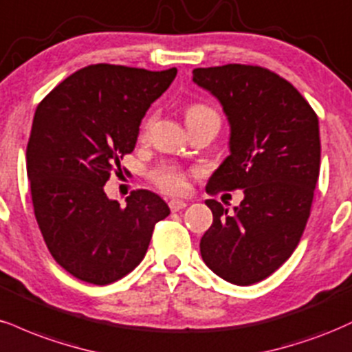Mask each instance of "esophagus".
<instances>
[{
	"instance_id": "1",
	"label": "esophagus",
	"mask_w": 352,
	"mask_h": 352,
	"mask_svg": "<svg viewBox=\"0 0 352 352\" xmlns=\"http://www.w3.org/2000/svg\"><path fill=\"white\" fill-rule=\"evenodd\" d=\"M186 206H188V202H186V201H181V199H171V201H169V209H171L173 212H177V210L184 209Z\"/></svg>"
}]
</instances>
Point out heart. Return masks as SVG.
Here are the masks:
<instances>
[{"label":"heart","instance_id":"heart-1","mask_svg":"<svg viewBox=\"0 0 352 352\" xmlns=\"http://www.w3.org/2000/svg\"><path fill=\"white\" fill-rule=\"evenodd\" d=\"M209 110L202 105H192L191 109L188 110V113H194V111H204ZM153 122V118H148L144 122V128L143 133H146L148 128H150ZM151 181L155 183L161 191L168 192V194H181L186 191L188 188V183H186V175L183 173V169L175 166V164H160L158 168H155L151 171Z\"/></svg>","mask_w":352,"mask_h":352}]
</instances>
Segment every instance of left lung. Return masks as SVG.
I'll return each instance as SVG.
<instances>
[{
  "label": "left lung",
  "mask_w": 352,
  "mask_h": 352,
  "mask_svg": "<svg viewBox=\"0 0 352 352\" xmlns=\"http://www.w3.org/2000/svg\"><path fill=\"white\" fill-rule=\"evenodd\" d=\"M194 84L221 102L230 125V155L208 188L243 189L234 212L208 199L212 226L201 255L234 285L270 276L298 245L320 176V125L315 110L283 77L258 65L194 69Z\"/></svg>",
  "instance_id": "left-lung-1"
}]
</instances>
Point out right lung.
Here are the masks:
<instances>
[{
  "label": "right lung",
  "mask_w": 352,
  "mask_h": 352,
  "mask_svg": "<svg viewBox=\"0 0 352 352\" xmlns=\"http://www.w3.org/2000/svg\"><path fill=\"white\" fill-rule=\"evenodd\" d=\"M176 74L89 65L37 105L26 150L34 216L54 260L82 282L109 285L130 274L156 222L169 216L158 194L136 189L122 208L103 186L122 171L144 113Z\"/></svg>",
  "instance_id": "add662e5"
}]
</instances>
